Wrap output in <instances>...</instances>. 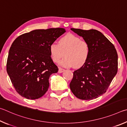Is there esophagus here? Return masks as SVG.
<instances>
[{
    "instance_id": "esophagus-1",
    "label": "esophagus",
    "mask_w": 127,
    "mask_h": 127,
    "mask_svg": "<svg viewBox=\"0 0 127 127\" xmlns=\"http://www.w3.org/2000/svg\"><path fill=\"white\" fill-rule=\"evenodd\" d=\"M65 71V69H64V68H61V67H60L59 68V73H62V72H63L64 71Z\"/></svg>"
}]
</instances>
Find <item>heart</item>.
Listing matches in <instances>:
<instances>
[{"label": "heart", "instance_id": "b5f03b06", "mask_svg": "<svg viewBox=\"0 0 127 127\" xmlns=\"http://www.w3.org/2000/svg\"><path fill=\"white\" fill-rule=\"evenodd\" d=\"M51 58L58 62L62 57H65L60 62V65L65 67L73 66L80 68L89 57L90 48L88 43L80 38L71 33L64 35L60 39L59 43L53 42L50 45Z\"/></svg>", "mask_w": 127, "mask_h": 127}]
</instances>
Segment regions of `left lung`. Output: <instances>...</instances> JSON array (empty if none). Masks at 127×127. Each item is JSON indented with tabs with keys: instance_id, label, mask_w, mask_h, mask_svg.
<instances>
[{
	"instance_id": "1",
	"label": "left lung",
	"mask_w": 127,
	"mask_h": 127,
	"mask_svg": "<svg viewBox=\"0 0 127 127\" xmlns=\"http://www.w3.org/2000/svg\"><path fill=\"white\" fill-rule=\"evenodd\" d=\"M71 30L88 43L90 54L85 65L74 72L70 89L80 99L97 98L106 92L117 74V51L109 40L98 31L75 28Z\"/></svg>"
}]
</instances>
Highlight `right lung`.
I'll list each match as a JSON object with an SVG mask.
<instances>
[{"mask_svg":"<svg viewBox=\"0 0 127 127\" xmlns=\"http://www.w3.org/2000/svg\"><path fill=\"white\" fill-rule=\"evenodd\" d=\"M65 32L62 28L35 30L19 35L13 42L6 71L22 96L37 99L48 90L51 75L59 70L51 57L50 45Z\"/></svg>","mask_w":127,"mask_h":127,"instance_id":"obj_1","label":"right lung"}]
</instances>
